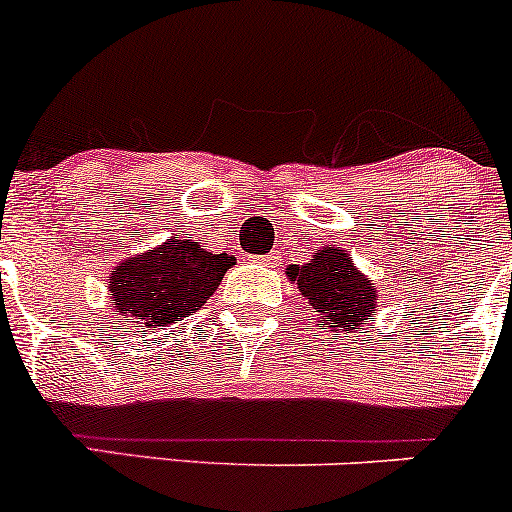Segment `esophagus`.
Returning <instances> with one entry per match:
<instances>
[{
  "label": "esophagus",
  "instance_id": "34e87169",
  "mask_svg": "<svg viewBox=\"0 0 512 512\" xmlns=\"http://www.w3.org/2000/svg\"><path fill=\"white\" fill-rule=\"evenodd\" d=\"M277 262H280V255H277V252H270V255L262 257V265H267V267H275Z\"/></svg>",
  "mask_w": 512,
  "mask_h": 512
}]
</instances>
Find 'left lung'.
Listing matches in <instances>:
<instances>
[{
    "label": "left lung",
    "mask_w": 512,
    "mask_h": 512,
    "mask_svg": "<svg viewBox=\"0 0 512 512\" xmlns=\"http://www.w3.org/2000/svg\"><path fill=\"white\" fill-rule=\"evenodd\" d=\"M287 277L329 329L354 332L376 312L374 282L356 270L347 250L322 247L307 265H289Z\"/></svg>",
    "instance_id": "left-lung-1"
}]
</instances>
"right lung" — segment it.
Wrapping results in <instances>:
<instances>
[{
    "label": "right lung",
    "mask_w": 512,
    "mask_h": 512,
    "mask_svg": "<svg viewBox=\"0 0 512 512\" xmlns=\"http://www.w3.org/2000/svg\"><path fill=\"white\" fill-rule=\"evenodd\" d=\"M235 257L203 250L198 242L170 237L163 245L128 257L111 272V302L123 317L146 327H168L203 307L223 282Z\"/></svg>",
    "instance_id": "right-lung-1"
}]
</instances>
